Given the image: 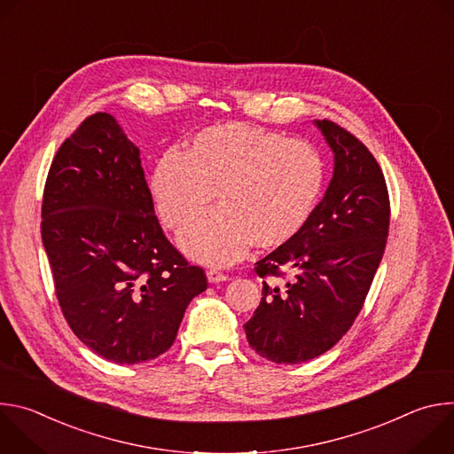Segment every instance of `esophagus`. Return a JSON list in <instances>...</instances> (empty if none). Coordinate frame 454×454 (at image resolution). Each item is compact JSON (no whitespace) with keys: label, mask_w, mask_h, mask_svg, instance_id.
Masks as SVG:
<instances>
[{"label":"esophagus","mask_w":454,"mask_h":454,"mask_svg":"<svg viewBox=\"0 0 454 454\" xmlns=\"http://www.w3.org/2000/svg\"><path fill=\"white\" fill-rule=\"evenodd\" d=\"M207 277H208V282L210 284H217V282H226L230 277L228 275H224V273H221V271H217V270H210L208 273H207Z\"/></svg>","instance_id":"obj_1"}]
</instances>
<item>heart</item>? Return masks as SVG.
<instances>
[{"instance_id":"heart-1","label":"heart","mask_w":454,"mask_h":454,"mask_svg":"<svg viewBox=\"0 0 454 454\" xmlns=\"http://www.w3.org/2000/svg\"><path fill=\"white\" fill-rule=\"evenodd\" d=\"M325 181L319 151L305 140L244 123L205 129L183 154L167 153L151 177L160 219L177 230L215 198L219 210L179 233L193 261L228 266L253 242L277 247L291 240L312 215Z\"/></svg>"}]
</instances>
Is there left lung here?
I'll list each match as a JSON object with an SVG mask.
<instances>
[{
    "label": "left lung",
    "mask_w": 454,
    "mask_h": 454,
    "mask_svg": "<svg viewBox=\"0 0 454 454\" xmlns=\"http://www.w3.org/2000/svg\"><path fill=\"white\" fill-rule=\"evenodd\" d=\"M334 174L305 226L256 262L261 305L244 325L249 347L278 364L331 350L352 327L386 247L390 198L372 153L331 120L314 121Z\"/></svg>",
    "instance_id": "left-lung-1"
}]
</instances>
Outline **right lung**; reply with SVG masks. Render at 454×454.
<instances>
[{
	"label": "right lung",
	"mask_w": 454,
	"mask_h": 454,
	"mask_svg": "<svg viewBox=\"0 0 454 454\" xmlns=\"http://www.w3.org/2000/svg\"><path fill=\"white\" fill-rule=\"evenodd\" d=\"M41 237L75 336L116 364L167 352L207 275L167 240L140 149L109 113L88 116L48 172Z\"/></svg>",
	"instance_id": "obj_1"
}]
</instances>
